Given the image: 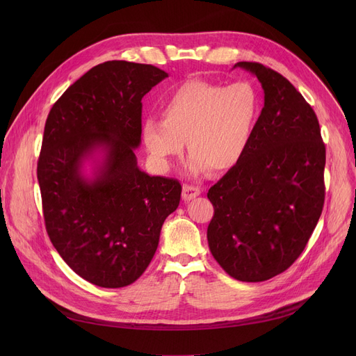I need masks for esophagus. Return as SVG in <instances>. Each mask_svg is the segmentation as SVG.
Listing matches in <instances>:
<instances>
[{
	"instance_id": "1",
	"label": "esophagus",
	"mask_w": 356,
	"mask_h": 356,
	"mask_svg": "<svg viewBox=\"0 0 356 356\" xmlns=\"http://www.w3.org/2000/svg\"><path fill=\"white\" fill-rule=\"evenodd\" d=\"M202 193V189L199 186H193V184H183V199L184 200H192L196 196H199Z\"/></svg>"
}]
</instances>
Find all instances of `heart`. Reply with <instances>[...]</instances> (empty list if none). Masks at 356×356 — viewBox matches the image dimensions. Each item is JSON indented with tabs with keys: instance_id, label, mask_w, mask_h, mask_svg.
<instances>
[{
	"instance_id": "heart-1",
	"label": "heart",
	"mask_w": 356,
	"mask_h": 356,
	"mask_svg": "<svg viewBox=\"0 0 356 356\" xmlns=\"http://www.w3.org/2000/svg\"><path fill=\"white\" fill-rule=\"evenodd\" d=\"M160 114L161 120L148 117L141 122V138L153 160L168 167L186 141L192 175L207 168L219 173L244 156L258 120V98L247 83L223 88L191 79L168 93Z\"/></svg>"
}]
</instances>
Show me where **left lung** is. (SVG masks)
Segmentation results:
<instances>
[{
	"label": "left lung",
	"mask_w": 356,
	"mask_h": 356,
	"mask_svg": "<svg viewBox=\"0 0 356 356\" xmlns=\"http://www.w3.org/2000/svg\"><path fill=\"white\" fill-rule=\"evenodd\" d=\"M264 108L242 159L208 192L213 218L208 244L218 264L239 282L258 283L298 258L325 202L326 148L314 111L284 76L255 62Z\"/></svg>",
	"instance_id": "left-lung-1"
}]
</instances>
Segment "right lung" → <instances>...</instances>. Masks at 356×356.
Returning a JSON list of instances; mask_svg holds the SVG:
<instances>
[{
  "instance_id": "add662e5",
  "label": "right lung",
  "mask_w": 356,
  "mask_h": 356,
  "mask_svg": "<svg viewBox=\"0 0 356 356\" xmlns=\"http://www.w3.org/2000/svg\"><path fill=\"white\" fill-rule=\"evenodd\" d=\"M168 74L111 60L88 70L51 106L37 163L46 231L86 282L125 287L156 254L165 218L180 202L176 179L140 170L141 99ZM86 161L94 164L86 177Z\"/></svg>"
}]
</instances>
